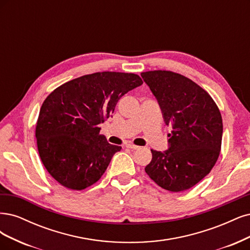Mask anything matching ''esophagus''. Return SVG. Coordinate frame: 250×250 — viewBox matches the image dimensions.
<instances>
[{
    "label": "esophagus",
    "mask_w": 250,
    "mask_h": 250,
    "mask_svg": "<svg viewBox=\"0 0 250 250\" xmlns=\"http://www.w3.org/2000/svg\"><path fill=\"white\" fill-rule=\"evenodd\" d=\"M126 147L131 148V149H138L139 148V146H135V144H132V143H127Z\"/></svg>",
    "instance_id": "1"
}]
</instances>
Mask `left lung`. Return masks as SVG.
<instances>
[{
    "label": "left lung",
    "instance_id": "obj_1",
    "mask_svg": "<svg viewBox=\"0 0 250 250\" xmlns=\"http://www.w3.org/2000/svg\"><path fill=\"white\" fill-rule=\"evenodd\" d=\"M171 127L168 149H151L146 172L161 188L181 192L210 173L219 157L222 117L216 103L192 80L169 70L141 72Z\"/></svg>",
    "mask_w": 250,
    "mask_h": 250
}]
</instances>
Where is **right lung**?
<instances>
[{"instance_id":"add662e5","label":"right lung","mask_w":250,"mask_h":250,"mask_svg":"<svg viewBox=\"0 0 250 250\" xmlns=\"http://www.w3.org/2000/svg\"><path fill=\"white\" fill-rule=\"evenodd\" d=\"M138 75L103 71L62 84L40 108L35 136L40 159L53 178L71 190L98 182L122 146L100 134L120 98L142 85Z\"/></svg>"}]
</instances>
